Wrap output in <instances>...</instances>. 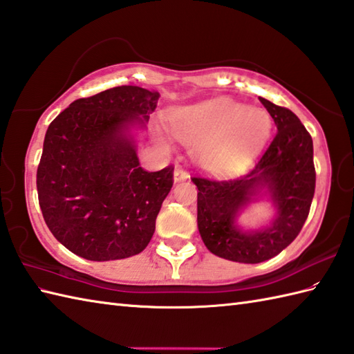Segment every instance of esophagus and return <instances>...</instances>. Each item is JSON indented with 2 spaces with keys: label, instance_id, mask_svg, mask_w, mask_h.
Instances as JSON below:
<instances>
[{
  "label": "esophagus",
  "instance_id": "1",
  "mask_svg": "<svg viewBox=\"0 0 354 354\" xmlns=\"http://www.w3.org/2000/svg\"><path fill=\"white\" fill-rule=\"evenodd\" d=\"M190 175L187 173L185 170H183L181 167H176L175 171H173V179H175V183H181L185 181V179H189Z\"/></svg>",
  "mask_w": 354,
  "mask_h": 354
}]
</instances>
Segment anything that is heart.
Instances as JSON below:
<instances>
[{
  "instance_id": "obj_1",
  "label": "heart",
  "mask_w": 354,
  "mask_h": 354,
  "mask_svg": "<svg viewBox=\"0 0 354 354\" xmlns=\"http://www.w3.org/2000/svg\"><path fill=\"white\" fill-rule=\"evenodd\" d=\"M272 129L266 111L250 108L230 99L192 104L171 114L169 132L173 138L194 145L201 165L213 171L243 167L257 155ZM169 147V142L162 140Z\"/></svg>"
}]
</instances>
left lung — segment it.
I'll return each instance as SVG.
<instances>
[{
  "label": "left lung",
  "mask_w": 354,
  "mask_h": 354,
  "mask_svg": "<svg viewBox=\"0 0 354 354\" xmlns=\"http://www.w3.org/2000/svg\"><path fill=\"white\" fill-rule=\"evenodd\" d=\"M277 126L275 138L248 175L237 179L192 178L198 187V228L209 252L239 263H261L289 246L309 216L315 193L313 141L292 111L259 97ZM268 197L274 217L243 230L238 217Z\"/></svg>",
  "instance_id": "left-lung-1"
}]
</instances>
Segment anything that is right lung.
<instances>
[{"label": "right lung", "mask_w": 354, "mask_h": 354, "mask_svg": "<svg viewBox=\"0 0 354 354\" xmlns=\"http://www.w3.org/2000/svg\"><path fill=\"white\" fill-rule=\"evenodd\" d=\"M158 99L115 86L73 102L48 126L36 173L39 207L53 236L79 257H132L153 236L173 169H141L133 129H145Z\"/></svg>", "instance_id": "right-lung-1"}]
</instances>
